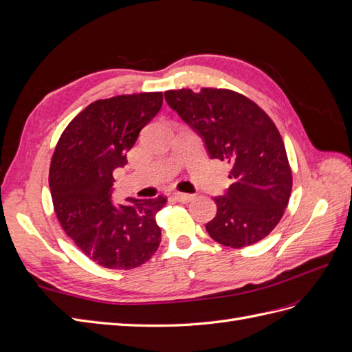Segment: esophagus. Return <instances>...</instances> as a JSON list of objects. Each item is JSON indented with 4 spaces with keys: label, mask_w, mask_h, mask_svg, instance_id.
Listing matches in <instances>:
<instances>
[{
    "label": "esophagus",
    "mask_w": 352,
    "mask_h": 352,
    "mask_svg": "<svg viewBox=\"0 0 352 352\" xmlns=\"http://www.w3.org/2000/svg\"><path fill=\"white\" fill-rule=\"evenodd\" d=\"M173 197H175V199L179 201V202H189L190 199L194 198L192 194H184V192H175Z\"/></svg>",
    "instance_id": "obj_1"
}]
</instances>
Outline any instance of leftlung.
Returning a JSON list of instances; mask_svg holds the SVG:
<instances>
[{"label":"left lung","mask_w":352,"mask_h":352,"mask_svg":"<svg viewBox=\"0 0 352 352\" xmlns=\"http://www.w3.org/2000/svg\"><path fill=\"white\" fill-rule=\"evenodd\" d=\"M167 104L202 138L211 158L230 164L232 185L214 197L206 229L216 242L248 247L276 228L287 207L292 172L273 120L243 95L216 88L164 92Z\"/></svg>","instance_id":"8db88e82"}]
</instances>
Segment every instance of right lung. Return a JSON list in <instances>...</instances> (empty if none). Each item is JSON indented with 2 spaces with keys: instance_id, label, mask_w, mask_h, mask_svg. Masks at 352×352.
I'll use <instances>...</instances> for the list:
<instances>
[{
  "instance_id": "1",
  "label": "right lung",
  "mask_w": 352,
  "mask_h": 352,
  "mask_svg": "<svg viewBox=\"0 0 352 352\" xmlns=\"http://www.w3.org/2000/svg\"><path fill=\"white\" fill-rule=\"evenodd\" d=\"M163 92L98 100L61 133L50 166V189L60 225L76 247L105 269L129 270L162 242L155 214L164 197L113 202V172L127 163L142 127L162 109Z\"/></svg>"
}]
</instances>
